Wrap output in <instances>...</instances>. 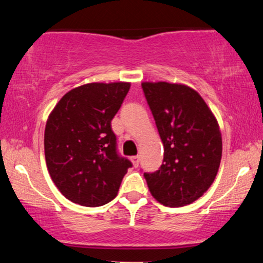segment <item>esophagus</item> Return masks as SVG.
Returning <instances> with one entry per match:
<instances>
[{"label": "esophagus", "mask_w": 263, "mask_h": 263, "mask_svg": "<svg viewBox=\"0 0 263 263\" xmlns=\"http://www.w3.org/2000/svg\"><path fill=\"white\" fill-rule=\"evenodd\" d=\"M131 161H132V163H134V166L136 168L139 166V156H132L131 157Z\"/></svg>", "instance_id": "esophagus-1"}]
</instances>
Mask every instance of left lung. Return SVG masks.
I'll list each match as a JSON object with an SVG mask.
<instances>
[{"label": "left lung", "mask_w": 263, "mask_h": 263, "mask_svg": "<svg viewBox=\"0 0 263 263\" xmlns=\"http://www.w3.org/2000/svg\"><path fill=\"white\" fill-rule=\"evenodd\" d=\"M142 87L164 146L162 166L144 173L146 184L161 204L184 207L214 183L222 155L219 122L190 86L143 82Z\"/></svg>", "instance_id": "8db88e82"}]
</instances>
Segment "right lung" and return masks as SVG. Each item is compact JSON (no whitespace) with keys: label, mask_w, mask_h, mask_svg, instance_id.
Wrapping results in <instances>:
<instances>
[{"label":"right lung","mask_w":263,"mask_h":263,"mask_svg":"<svg viewBox=\"0 0 263 263\" xmlns=\"http://www.w3.org/2000/svg\"><path fill=\"white\" fill-rule=\"evenodd\" d=\"M131 84L89 83L62 96L44 131L45 162L66 198L100 207L117 197L131 162L117 154L111 120Z\"/></svg>","instance_id":"add662e5"}]
</instances>
